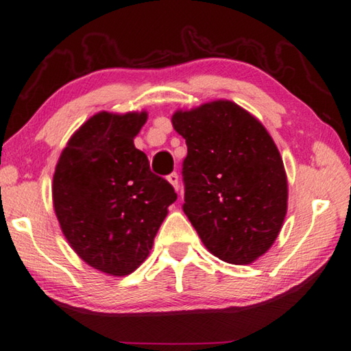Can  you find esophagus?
<instances>
[{
    "instance_id": "1",
    "label": "esophagus",
    "mask_w": 351,
    "mask_h": 351,
    "mask_svg": "<svg viewBox=\"0 0 351 351\" xmlns=\"http://www.w3.org/2000/svg\"><path fill=\"white\" fill-rule=\"evenodd\" d=\"M168 182L171 183L172 186H174L176 191H179L180 183H179V176H177V172H171V174L168 176Z\"/></svg>"
}]
</instances>
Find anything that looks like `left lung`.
Instances as JSON below:
<instances>
[{
  "label": "left lung",
  "instance_id": "1",
  "mask_svg": "<svg viewBox=\"0 0 351 351\" xmlns=\"http://www.w3.org/2000/svg\"><path fill=\"white\" fill-rule=\"evenodd\" d=\"M185 138L183 211L211 254L250 264L277 239L288 208L283 160L256 118L230 101L177 112Z\"/></svg>",
  "mask_w": 351,
  "mask_h": 351
}]
</instances>
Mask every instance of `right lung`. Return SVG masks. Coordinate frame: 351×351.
I'll return each mask as SVG.
<instances>
[{"label":"right lung","instance_id":"1","mask_svg":"<svg viewBox=\"0 0 351 351\" xmlns=\"http://www.w3.org/2000/svg\"><path fill=\"white\" fill-rule=\"evenodd\" d=\"M141 113H97L68 141L56 166L53 200L62 232L91 267L128 275L146 260L177 194L155 176L134 138Z\"/></svg>","mask_w":351,"mask_h":351}]
</instances>
